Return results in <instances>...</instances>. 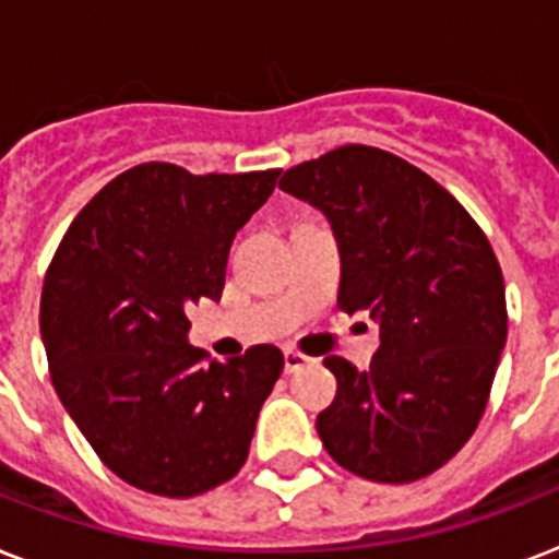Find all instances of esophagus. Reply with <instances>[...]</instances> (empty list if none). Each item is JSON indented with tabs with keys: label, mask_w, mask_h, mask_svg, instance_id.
<instances>
[{
	"label": "esophagus",
	"mask_w": 559,
	"mask_h": 559,
	"mask_svg": "<svg viewBox=\"0 0 559 559\" xmlns=\"http://www.w3.org/2000/svg\"><path fill=\"white\" fill-rule=\"evenodd\" d=\"M305 366H310V357L298 354V350H284V371L296 373V371H301Z\"/></svg>",
	"instance_id": "esophagus-1"
}]
</instances>
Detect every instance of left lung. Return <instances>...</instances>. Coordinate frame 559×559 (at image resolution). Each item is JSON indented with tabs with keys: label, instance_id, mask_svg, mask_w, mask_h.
<instances>
[{
	"label": "left lung",
	"instance_id": "1",
	"mask_svg": "<svg viewBox=\"0 0 559 559\" xmlns=\"http://www.w3.org/2000/svg\"><path fill=\"white\" fill-rule=\"evenodd\" d=\"M281 191L328 217L340 307L380 328L368 371L324 359L336 377L316 417L324 450L371 481L429 476L476 432L508 340L493 249L432 177L366 144L287 170Z\"/></svg>",
	"mask_w": 559,
	"mask_h": 559
}]
</instances>
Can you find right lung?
<instances>
[{"label":"right lung","instance_id":"right-lung-1","mask_svg":"<svg viewBox=\"0 0 559 559\" xmlns=\"http://www.w3.org/2000/svg\"><path fill=\"white\" fill-rule=\"evenodd\" d=\"M278 174L130 168L74 217L48 266L39 333L57 397L127 485L188 499L246 464L284 354L254 345L202 366L186 310L219 301L237 228Z\"/></svg>","mask_w":559,"mask_h":559}]
</instances>
